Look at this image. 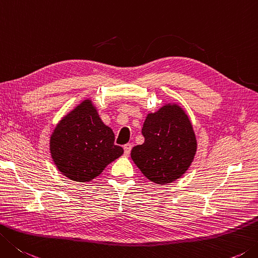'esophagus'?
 I'll return each mask as SVG.
<instances>
[{"label":"esophagus","mask_w":258,"mask_h":258,"mask_svg":"<svg viewBox=\"0 0 258 258\" xmlns=\"http://www.w3.org/2000/svg\"><path fill=\"white\" fill-rule=\"evenodd\" d=\"M131 148H133V146H131V144H125V145L123 146L124 155H125V156H128V155L130 154V152H131Z\"/></svg>","instance_id":"obj_1"}]
</instances>
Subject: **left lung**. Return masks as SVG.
I'll return each instance as SVG.
<instances>
[{
	"label": "left lung",
	"instance_id": "8db88e82",
	"mask_svg": "<svg viewBox=\"0 0 258 258\" xmlns=\"http://www.w3.org/2000/svg\"><path fill=\"white\" fill-rule=\"evenodd\" d=\"M145 142L131 150V159L150 181L164 185L185 173L196 156L198 142L188 115L177 103L150 112L142 129Z\"/></svg>",
	"mask_w": 258,
	"mask_h": 258
}]
</instances>
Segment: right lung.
<instances>
[{
  "label": "right lung",
  "mask_w": 258,
  "mask_h": 258,
  "mask_svg": "<svg viewBox=\"0 0 258 258\" xmlns=\"http://www.w3.org/2000/svg\"><path fill=\"white\" fill-rule=\"evenodd\" d=\"M53 164L75 182H90L123 154L112 129L103 123L93 101L86 99L61 118L49 140Z\"/></svg>",
  "instance_id": "obj_1"
}]
</instances>
